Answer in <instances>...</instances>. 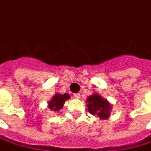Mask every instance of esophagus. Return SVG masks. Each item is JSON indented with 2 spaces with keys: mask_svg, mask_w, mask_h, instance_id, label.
Returning <instances> with one entry per match:
<instances>
[{
  "mask_svg": "<svg viewBox=\"0 0 151 151\" xmlns=\"http://www.w3.org/2000/svg\"><path fill=\"white\" fill-rule=\"evenodd\" d=\"M73 96L76 99H79L80 98V94L79 93H75V94H73Z\"/></svg>",
  "mask_w": 151,
  "mask_h": 151,
  "instance_id": "34e87169",
  "label": "esophagus"
}]
</instances>
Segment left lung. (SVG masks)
I'll list each match as a JSON object with an SVG mask.
<instances>
[{
    "mask_svg": "<svg viewBox=\"0 0 151 151\" xmlns=\"http://www.w3.org/2000/svg\"><path fill=\"white\" fill-rule=\"evenodd\" d=\"M88 111L92 115H97L101 119H106L110 116L111 106L106 100L103 99L101 95L95 94L88 96L87 99Z\"/></svg>",
    "mask_w": 151,
    "mask_h": 151,
    "instance_id": "obj_1",
    "label": "left lung"
}]
</instances>
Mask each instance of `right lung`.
<instances>
[{"mask_svg": "<svg viewBox=\"0 0 151 151\" xmlns=\"http://www.w3.org/2000/svg\"><path fill=\"white\" fill-rule=\"evenodd\" d=\"M70 96L68 94H65V95L56 94L55 96H53L52 100L49 102V108L54 111H59L63 106L64 102L68 100Z\"/></svg>", "mask_w": 151, "mask_h": 151, "instance_id": "1", "label": "right lung"}]
</instances>
